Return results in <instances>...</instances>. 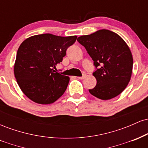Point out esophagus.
<instances>
[{"label": "esophagus", "mask_w": 148, "mask_h": 148, "mask_svg": "<svg viewBox=\"0 0 148 148\" xmlns=\"http://www.w3.org/2000/svg\"><path fill=\"white\" fill-rule=\"evenodd\" d=\"M79 79H81V80H83L85 78V76H79V77H77Z\"/></svg>", "instance_id": "1"}]
</instances>
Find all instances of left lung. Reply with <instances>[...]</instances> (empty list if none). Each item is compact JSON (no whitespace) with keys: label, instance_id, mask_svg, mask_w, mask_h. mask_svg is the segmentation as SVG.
<instances>
[{"label":"left lung","instance_id":"obj_1","mask_svg":"<svg viewBox=\"0 0 148 148\" xmlns=\"http://www.w3.org/2000/svg\"><path fill=\"white\" fill-rule=\"evenodd\" d=\"M94 64L99 69L93 73L97 85L89 90L93 96L102 100L115 97L126 88L131 79L133 57L130 47L120 35L101 29L78 37Z\"/></svg>","mask_w":148,"mask_h":148}]
</instances>
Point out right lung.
Returning <instances> with one entry per match:
<instances>
[{
	"mask_svg": "<svg viewBox=\"0 0 148 148\" xmlns=\"http://www.w3.org/2000/svg\"><path fill=\"white\" fill-rule=\"evenodd\" d=\"M76 37L47 33L33 35L22 42L16 53L14 73L27 97L35 103L50 104L64 94L69 77L53 69L62 62Z\"/></svg>",
	"mask_w": 148,
	"mask_h": 148,
	"instance_id": "obj_1",
	"label": "right lung"
}]
</instances>
